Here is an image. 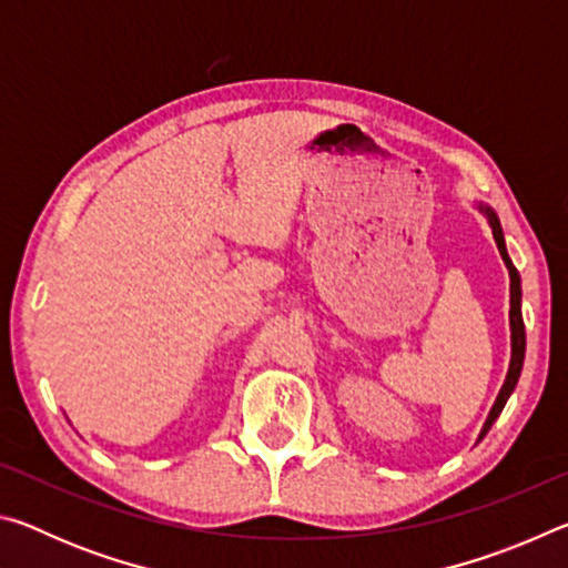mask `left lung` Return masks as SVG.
Listing matches in <instances>:
<instances>
[{"mask_svg":"<svg viewBox=\"0 0 568 568\" xmlns=\"http://www.w3.org/2000/svg\"><path fill=\"white\" fill-rule=\"evenodd\" d=\"M478 210L486 215L488 225H491V230H494V240H496V245H498V253H501L504 263L508 267V277H511V311H508V325H511V363H508L506 381H504L501 390H498L494 408H491V413H488L484 428H480V434H478V440H480V438L488 434V430H491L496 418L501 416L506 400L511 398V393H514L516 383H518V376H521L524 358H526V328H524V315H521V275H518V271H516L514 263H511V257H508L501 223H498V215L488 205L478 203Z\"/></svg>","mask_w":568,"mask_h":568,"instance_id":"obj_1","label":"left lung"}]
</instances>
